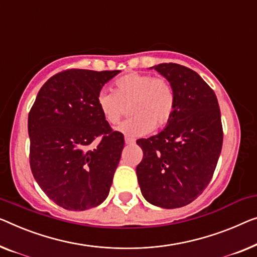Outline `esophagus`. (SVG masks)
I'll return each instance as SVG.
<instances>
[{
    "mask_svg": "<svg viewBox=\"0 0 257 257\" xmlns=\"http://www.w3.org/2000/svg\"><path fill=\"white\" fill-rule=\"evenodd\" d=\"M124 143L127 144V145H134V144H135V140L128 139V137H125V139H124Z\"/></svg>",
    "mask_w": 257,
    "mask_h": 257,
    "instance_id": "esophagus-1",
    "label": "esophagus"
}]
</instances>
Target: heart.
<instances>
[{"instance_id":"heart-1","label":"heart","mask_w":257,"mask_h":257,"mask_svg":"<svg viewBox=\"0 0 257 257\" xmlns=\"http://www.w3.org/2000/svg\"><path fill=\"white\" fill-rule=\"evenodd\" d=\"M97 105L110 124L118 123L129 108L134 117L123 122L118 130L127 136H143L170 122L175 108V92L165 77L130 72L114 82L113 92H99Z\"/></svg>"}]
</instances>
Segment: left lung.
Here are the masks:
<instances>
[{
    "mask_svg": "<svg viewBox=\"0 0 257 257\" xmlns=\"http://www.w3.org/2000/svg\"><path fill=\"white\" fill-rule=\"evenodd\" d=\"M153 68L173 86L175 108L163 132L137 140L143 151L137 180L151 204L181 208L196 200L212 179L223 145L220 109L197 72L177 63Z\"/></svg>",
    "mask_w": 257,
    "mask_h": 257,
    "instance_id": "8db88e82",
    "label": "left lung"
}]
</instances>
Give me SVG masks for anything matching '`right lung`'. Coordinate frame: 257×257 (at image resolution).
<instances>
[{
    "mask_svg": "<svg viewBox=\"0 0 257 257\" xmlns=\"http://www.w3.org/2000/svg\"><path fill=\"white\" fill-rule=\"evenodd\" d=\"M118 72L61 71L44 84L29 113L31 171L66 210L94 208L108 196L124 139L102 117L97 95Z\"/></svg>",
    "mask_w": 257,
    "mask_h": 257,
    "instance_id": "1",
    "label": "right lung"
}]
</instances>
